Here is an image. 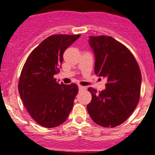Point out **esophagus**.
<instances>
[{"instance_id":"34e87169","label":"esophagus","mask_w":155,"mask_h":155,"mask_svg":"<svg viewBox=\"0 0 155 155\" xmlns=\"http://www.w3.org/2000/svg\"><path fill=\"white\" fill-rule=\"evenodd\" d=\"M78 89H79V90H85L86 87H83V86H79V87H78Z\"/></svg>"}]
</instances>
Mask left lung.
<instances>
[{
	"instance_id": "left-lung-1",
	"label": "left lung",
	"mask_w": 155,
	"mask_h": 155,
	"mask_svg": "<svg viewBox=\"0 0 155 155\" xmlns=\"http://www.w3.org/2000/svg\"><path fill=\"white\" fill-rule=\"evenodd\" d=\"M89 44L95 56V74L107 80L99 93L92 87L87 111L92 120L104 127H114L125 121L140 97L142 74L131 52L111 37L90 36Z\"/></svg>"
}]
</instances>
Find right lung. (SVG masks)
I'll list each match as a JSON object with an SVG mask.
<instances>
[{"label":"right lung","instance_id":"1","mask_svg":"<svg viewBox=\"0 0 155 155\" xmlns=\"http://www.w3.org/2000/svg\"><path fill=\"white\" fill-rule=\"evenodd\" d=\"M81 35H55L42 41L26 60L19 81V93L31 117L39 125L56 127L72 110L78 87L59 84L53 76L59 72L63 53Z\"/></svg>","mask_w":155,"mask_h":155}]
</instances>
